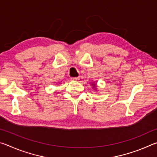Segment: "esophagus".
<instances>
[{"mask_svg":"<svg viewBox=\"0 0 157 157\" xmlns=\"http://www.w3.org/2000/svg\"><path fill=\"white\" fill-rule=\"evenodd\" d=\"M79 78H71V79H72V80H73V81H78L79 80Z\"/></svg>","mask_w":157,"mask_h":157,"instance_id":"obj_1","label":"esophagus"}]
</instances>
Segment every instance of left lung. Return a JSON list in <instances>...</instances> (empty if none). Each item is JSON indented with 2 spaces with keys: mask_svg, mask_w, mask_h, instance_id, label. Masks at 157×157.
<instances>
[{
  "mask_svg": "<svg viewBox=\"0 0 157 157\" xmlns=\"http://www.w3.org/2000/svg\"><path fill=\"white\" fill-rule=\"evenodd\" d=\"M91 85H92V87H93V88H94V90L95 91V90L97 89H96V84H95L94 82H92V83H91Z\"/></svg>",
  "mask_w": 157,
  "mask_h": 157,
  "instance_id": "left-lung-1",
  "label": "left lung"
}]
</instances>
